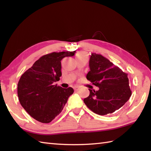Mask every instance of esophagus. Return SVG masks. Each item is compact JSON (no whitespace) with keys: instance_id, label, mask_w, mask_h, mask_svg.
Instances as JSON below:
<instances>
[{"instance_id":"esophagus-1","label":"esophagus","mask_w":151,"mask_h":151,"mask_svg":"<svg viewBox=\"0 0 151 151\" xmlns=\"http://www.w3.org/2000/svg\"><path fill=\"white\" fill-rule=\"evenodd\" d=\"M74 89H75V91H78L79 88H78V87H77V86H75V87H74Z\"/></svg>"}]
</instances>
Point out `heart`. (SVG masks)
<instances>
[{"label":"heart","instance_id":"heart-1","mask_svg":"<svg viewBox=\"0 0 151 151\" xmlns=\"http://www.w3.org/2000/svg\"><path fill=\"white\" fill-rule=\"evenodd\" d=\"M82 57H86L84 53H79L77 55V58H82Z\"/></svg>","mask_w":151,"mask_h":151}]
</instances>
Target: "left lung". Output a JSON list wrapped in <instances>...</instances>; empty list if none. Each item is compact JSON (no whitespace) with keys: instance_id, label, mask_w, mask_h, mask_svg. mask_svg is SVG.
<instances>
[{"instance_id":"1","label":"left lung","mask_w":151,"mask_h":151,"mask_svg":"<svg viewBox=\"0 0 151 151\" xmlns=\"http://www.w3.org/2000/svg\"><path fill=\"white\" fill-rule=\"evenodd\" d=\"M89 66L90 70L86 78L99 89H89V95L84 99L86 105L101 115L119 110L132 95L127 74L101 54L96 53L91 54Z\"/></svg>"}]
</instances>
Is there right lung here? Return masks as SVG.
Returning <instances> with one entry per match:
<instances>
[{"label":"right lung","instance_id":"add662e5","mask_svg":"<svg viewBox=\"0 0 151 151\" xmlns=\"http://www.w3.org/2000/svg\"><path fill=\"white\" fill-rule=\"evenodd\" d=\"M75 51L46 54L26 70L17 84V95L21 106L35 119L49 123L62 111L74 90L62 88L54 82L62 76L61 60L73 56Z\"/></svg>","mask_w":151,"mask_h":151}]
</instances>
